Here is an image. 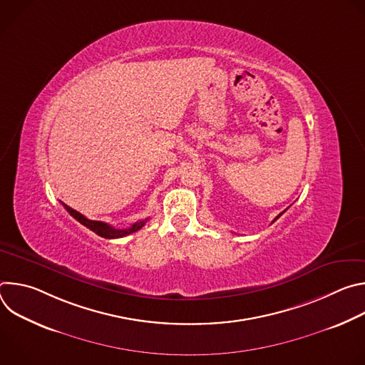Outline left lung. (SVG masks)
Wrapping results in <instances>:
<instances>
[{"label": "left lung", "instance_id": "left-lung-1", "mask_svg": "<svg viewBox=\"0 0 365 365\" xmlns=\"http://www.w3.org/2000/svg\"><path fill=\"white\" fill-rule=\"evenodd\" d=\"M283 212H284V211H283ZM283 212H282V214H280V215H277V217H276V218H274V221H276V220H279V218H280V217H282V215H283ZM274 221H273V222H274Z\"/></svg>", "mask_w": 365, "mask_h": 365}]
</instances>
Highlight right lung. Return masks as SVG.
<instances>
[{
	"label": "right lung",
	"mask_w": 365,
	"mask_h": 365,
	"mask_svg": "<svg viewBox=\"0 0 365 365\" xmlns=\"http://www.w3.org/2000/svg\"><path fill=\"white\" fill-rule=\"evenodd\" d=\"M62 205L65 206V210L78 221V222H81L82 225H85L86 228H89L91 231H93L95 234H98L99 237H103V238H110V240H113V238H121V237H125V235H130V234H133V232H135V231H138L140 228H143L144 225H145V222L148 221V218H145V220H143V221H138V222H135V224H133L131 227H128V228H124V230H118V228H114L113 225H110V224H107V222H102V221H92V220H88L86 217H83L82 214H79L78 211H75V210H72L71 206H68V205H65L63 202H62Z\"/></svg>",
	"instance_id": "add662e5"
}]
</instances>
